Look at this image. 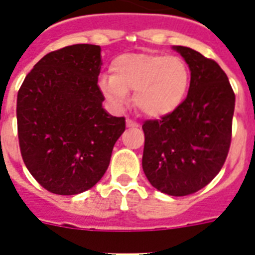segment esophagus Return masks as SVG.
<instances>
[{
  "label": "esophagus",
  "mask_w": 255,
  "mask_h": 255,
  "mask_svg": "<svg viewBox=\"0 0 255 255\" xmlns=\"http://www.w3.org/2000/svg\"><path fill=\"white\" fill-rule=\"evenodd\" d=\"M126 123H127V127H129V128L137 127V123H136V122H133V120H132V119H129V118H128Z\"/></svg>",
  "instance_id": "esophagus-1"
}]
</instances>
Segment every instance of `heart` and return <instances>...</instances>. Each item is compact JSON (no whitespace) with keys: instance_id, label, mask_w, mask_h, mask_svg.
I'll return each instance as SVG.
<instances>
[{"instance_id":"heart-1","label":"heart","mask_w":255,"mask_h":255,"mask_svg":"<svg viewBox=\"0 0 255 255\" xmlns=\"http://www.w3.org/2000/svg\"><path fill=\"white\" fill-rule=\"evenodd\" d=\"M111 69L112 75H103L99 81L110 104L122 108L128 102V91H135V106L151 118L173 112L189 87L188 65L174 55L122 54L114 59Z\"/></svg>"}]
</instances>
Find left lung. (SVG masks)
Here are the masks:
<instances>
[{
  "label": "left lung",
  "instance_id": "obj_1",
  "mask_svg": "<svg viewBox=\"0 0 255 255\" xmlns=\"http://www.w3.org/2000/svg\"><path fill=\"white\" fill-rule=\"evenodd\" d=\"M189 66L188 95L173 112L143 123V170L152 186L188 196L221 170L232 141L236 95L217 62L174 46Z\"/></svg>",
  "mask_w": 255,
  "mask_h": 255
}]
</instances>
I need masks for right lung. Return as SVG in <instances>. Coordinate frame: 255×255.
Listing matches in <instances>:
<instances>
[{
  "label": "right lung",
  "mask_w": 255,
  "mask_h": 255,
  "mask_svg": "<svg viewBox=\"0 0 255 255\" xmlns=\"http://www.w3.org/2000/svg\"><path fill=\"white\" fill-rule=\"evenodd\" d=\"M99 46H66L46 54L18 91L22 159L51 193L73 196L95 185L126 129V118L108 115L102 106Z\"/></svg>",
  "instance_id": "right-lung-1"
}]
</instances>
